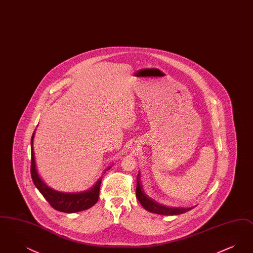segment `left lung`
<instances>
[{"label": "left lung", "instance_id": "obj_1", "mask_svg": "<svg viewBox=\"0 0 253 253\" xmlns=\"http://www.w3.org/2000/svg\"><path fill=\"white\" fill-rule=\"evenodd\" d=\"M140 174L138 173L137 175V185H136V198L140 202V204L143 206L145 210L148 211L161 214V215H178L181 213L187 212L191 211L193 208H171V207H166L162 205L158 204L153 199H151L149 196H147L144 193V191L142 189V185L140 183Z\"/></svg>", "mask_w": 253, "mask_h": 253}]
</instances>
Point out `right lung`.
Segmentation results:
<instances>
[{
    "mask_svg": "<svg viewBox=\"0 0 253 253\" xmlns=\"http://www.w3.org/2000/svg\"><path fill=\"white\" fill-rule=\"evenodd\" d=\"M33 136L34 133L31 138V177L37 189L47 200L50 206L59 211L73 213L85 211L96 204L98 200L99 189L102 178H99L96 185L89 191L79 193H60L52 190L46 184H44V182L40 178L37 172L33 153ZM109 169L110 168L107 169Z\"/></svg>",
    "mask_w": 253,
    "mask_h": 253,
    "instance_id": "add662e5",
    "label": "right lung"
}]
</instances>
